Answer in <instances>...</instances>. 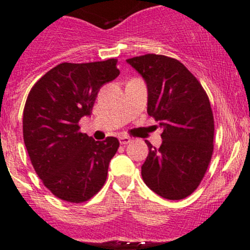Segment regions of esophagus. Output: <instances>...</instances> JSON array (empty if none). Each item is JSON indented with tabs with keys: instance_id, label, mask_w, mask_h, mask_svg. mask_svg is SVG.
I'll use <instances>...</instances> for the list:
<instances>
[{
	"instance_id": "34e87169",
	"label": "esophagus",
	"mask_w": 250,
	"mask_h": 250,
	"mask_svg": "<svg viewBox=\"0 0 250 250\" xmlns=\"http://www.w3.org/2000/svg\"><path fill=\"white\" fill-rule=\"evenodd\" d=\"M132 139L128 137H120V143L122 144V145H127V144H129Z\"/></svg>"
}]
</instances>
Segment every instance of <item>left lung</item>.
<instances>
[{
	"instance_id": "8db88e82",
	"label": "left lung",
	"mask_w": 250,
	"mask_h": 250,
	"mask_svg": "<svg viewBox=\"0 0 250 250\" xmlns=\"http://www.w3.org/2000/svg\"><path fill=\"white\" fill-rule=\"evenodd\" d=\"M147 87V113L163 128L158 148L148 141L143 180L167 200H183L202 181L213 155L214 117L208 95L179 60L146 54L127 59Z\"/></svg>"
}]
</instances>
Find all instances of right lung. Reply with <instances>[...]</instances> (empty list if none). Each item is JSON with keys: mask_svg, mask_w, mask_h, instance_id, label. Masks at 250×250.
Masks as SVG:
<instances>
[{"mask_svg": "<svg viewBox=\"0 0 250 250\" xmlns=\"http://www.w3.org/2000/svg\"><path fill=\"white\" fill-rule=\"evenodd\" d=\"M120 75L117 59L57 65L35 83L25 103L22 135L35 172L58 198L82 203L105 184L120 143L95 141L78 121L92 113L103 84Z\"/></svg>", "mask_w": 250, "mask_h": 250, "instance_id": "right-lung-1", "label": "right lung"}]
</instances>
